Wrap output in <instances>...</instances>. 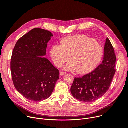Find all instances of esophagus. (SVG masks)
<instances>
[{
  "label": "esophagus",
  "instance_id": "1",
  "mask_svg": "<svg viewBox=\"0 0 128 128\" xmlns=\"http://www.w3.org/2000/svg\"><path fill=\"white\" fill-rule=\"evenodd\" d=\"M66 74V72H60V76H64V75H65Z\"/></svg>",
  "mask_w": 128,
  "mask_h": 128
}]
</instances>
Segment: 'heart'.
<instances>
[{
	"instance_id": "1",
	"label": "heart",
	"mask_w": 128,
	"mask_h": 128,
	"mask_svg": "<svg viewBox=\"0 0 128 128\" xmlns=\"http://www.w3.org/2000/svg\"><path fill=\"white\" fill-rule=\"evenodd\" d=\"M103 54L104 50L100 44L84 35L67 36L62 40L60 45H54L50 50L52 60L57 67L62 66L70 58L72 62L64 69L77 70L81 74L92 71L100 62Z\"/></svg>"
}]
</instances>
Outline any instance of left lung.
Masks as SVG:
<instances>
[{
  "label": "left lung",
  "mask_w": 128,
  "mask_h": 128,
  "mask_svg": "<svg viewBox=\"0 0 128 128\" xmlns=\"http://www.w3.org/2000/svg\"><path fill=\"white\" fill-rule=\"evenodd\" d=\"M102 63L93 72L82 78H76L71 93L79 101L90 102L100 98L108 90L115 74L116 57L113 46L108 38L104 47Z\"/></svg>",
  "instance_id": "8db88e82"
}]
</instances>
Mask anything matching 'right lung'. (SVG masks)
<instances>
[{"instance_id": "obj_1", "label": "right lung", "mask_w": 128, "mask_h": 128, "mask_svg": "<svg viewBox=\"0 0 128 128\" xmlns=\"http://www.w3.org/2000/svg\"><path fill=\"white\" fill-rule=\"evenodd\" d=\"M52 34L35 28L18 40L11 60V71L16 90L26 99L40 102L52 95L59 79V70L46 55Z\"/></svg>"}]
</instances>
